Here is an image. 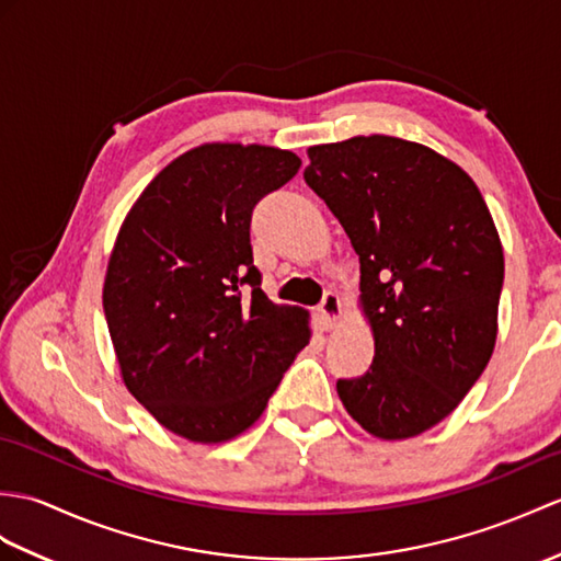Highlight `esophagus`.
<instances>
[{
  "label": "esophagus",
  "instance_id": "1",
  "mask_svg": "<svg viewBox=\"0 0 561 561\" xmlns=\"http://www.w3.org/2000/svg\"><path fill=\"white\" fill-rule=\"evenodd\" d=\"M340 310H342L340 296H336L334 291L324 294V296H322V304H320V308H318V324H320V330H324V332L332 330L336 318H340Z\"/></svg>",
  "mask_w": 561,
  "mask_h": 561
}]
</instances>
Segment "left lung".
Listing matches in <instances>:
<instances>
[{
	"label": "left lung",
	"instance_id": "obj_1",
	"mask_svg": "<svg viewBox=\"0 0 561 561\" xmlns=\"http://www.w3.org/2000/svg\"><path fill=\"white\" fill-rule=\"evenodd\" d=\"M308 158L306 184L358 255L375 334L368 373L336 380V392L375 437L421 435L459 407L492 356L497 229L473 179L419 142L356 136Z\"/></svg>",
	"mask_w": 561,
	"mask_h": 561
}]
</instances>
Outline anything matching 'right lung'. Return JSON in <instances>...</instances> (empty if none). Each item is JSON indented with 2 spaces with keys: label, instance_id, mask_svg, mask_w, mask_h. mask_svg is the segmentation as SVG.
Wrapping results in <instances>:
<instances>
[{
  "label": "right lung",
  "instance_id": "obj_1",
  "mask_svg": "<svg viewBox=\"0 0 561 561\" xmlns=\"http://www.w3.org/2000/svg\"><path fill=\"white\" fill-rule=\"evenodd\" d=\"M289 150L213 142L154 176L124 219L102 306L124 382L167 430L225 442L265 411L308 340L260 289L251 217L296 176Z\"/></svg>",
  "mask_w": 561,
  "mask_h": 561
}]
</instances>
